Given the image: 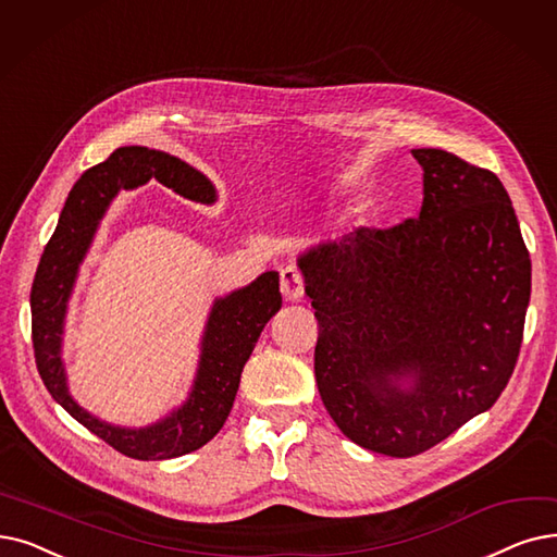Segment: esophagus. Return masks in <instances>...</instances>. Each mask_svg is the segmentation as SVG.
Wrapping results in <instances>:
<instances>
[{
    "label": "esophagus",
    "instance_id": "34e87169",
    "mask_svg": "<svg viewBox=\"0 0 557 557\" xmlns=\"http://www.w3.org/2000/svg\"><path fill=\"white\" fill-rule=\"evenodd\" d=\"M280 288H282V296L288 302H296L305 296V280H302V275H300L296 265H286V269H282Z\"/></svg>",
    "mask_w": 557,
    "mask_h": 557
}]
</instances>
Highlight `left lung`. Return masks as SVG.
Returning a JSON list of instances; mask_svg holds the SVG:
<instances>
[{
	"label": "left lung",
	"mask_w": 557,
	"mask_h": 557,
	"mask_svg": "<svg viewBox=\"0 0 557 557\" xmlns=\"http://www.w3.org/2000/svg\"><path fill=\"white\" fill-rule=\"evenodd\" d=\"M412 154L417 219L298 257L327 414L392 457L425 453L498 400L530 300V255L500 180L446 150Z\"/></svg>",
	"instance_id": "obj_1"
}]
</instances>
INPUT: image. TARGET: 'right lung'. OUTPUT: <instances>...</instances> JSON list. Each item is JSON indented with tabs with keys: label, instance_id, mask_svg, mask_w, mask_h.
Wrapping results in <instances>:
<instances>
[{
	"label": "right lung",
	"instance_id": "right-lung-1",
	"mask_svg": "<svg viewBox=\"0 0 557 557\" xmlns=\"http://www.w3.org/2000/svg\"><path fill=\"white\" fill-rule=\"evenodd\" d=\"M157 180L182 198L211 205V182L177 157L127 145L107 161L88 168L72 186L59 225L45 246L32 286V342L47 392L102 442L134 459H171L202 448L223 428L234 405L240 371L252 355L261 330L282 307L280 275L269 271L252 284L219 298L202 336V355L193 389L182 407L148 428H120L88 414L70 396L61 359V334L67 298L75 286L92 236L120 188Z\"/></svg>",
	"mask_w": 557,
	"mask_h": 557
}]
</instances>
